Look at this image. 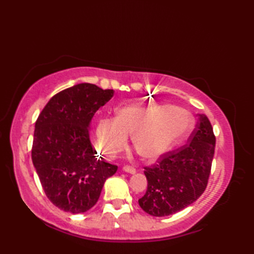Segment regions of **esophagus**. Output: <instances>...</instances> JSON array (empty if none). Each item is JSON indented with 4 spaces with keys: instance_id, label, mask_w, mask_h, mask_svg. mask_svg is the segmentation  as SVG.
Wrapping results in <instances>:
<instances>
[{
    "instance_id": "1",
    "label": "esophagus",
    "mask_w": 254,
    "mask_h": 254,
    "mask_svg": "<svg viewBox=\"0 0 254 254\" xmlns=\"http://www.w3.org/2000/svg\"><path fill=\"white\" fill-rule=\"evenodd\" d=\"M123 171L128 172V174H131V175H134L136 172V169L134 168V167H132V166H124L123 167Z\"/></svg>"
}]
</instances>
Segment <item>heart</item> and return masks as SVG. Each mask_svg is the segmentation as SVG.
Masks as SVG:
<instances>
[{"label":"heart","mask_w":254,"mask_h":254,"mask_svg":"<svg viewBox=\"0 0 254 254\" xmlns=\"http://www.w3.org/2000/svg\"><path fill=\"white\" fill-rule=\"evenodd\" d=\"M190 113L167 104L127 106L117 112L116 119H102L96 130L97 147L109 158H115L127 145H132L145 160H156L168 153L192 127Z\"/></svg>","instance_id":"obj_1"}]
</instances>
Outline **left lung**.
Here are the masks:
<instances>
[{
	"label": "left lung",
	"mask_w": 254,
	"mask_h": 254,
	"mask_svg": "<svg viewBox=\"0 0 254 254\" xmlns=\"http://www.w3.org/2000/svg\"><path fill=\"white\" fill-rule=\"evenodd\" d=\"M215 143L208 118L198 115L197 126L188 144L166 153L156 164L144 167L147 190L138 199L144 212L156 217L168 216L196 201L207 187Z\"/></svg>",
	"instance_id": "1"
}]
</instances>
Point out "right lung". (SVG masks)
<instances>
[{"label": "right lung", "instance_id": "add662e5", "mask_svg": "<svg viewBox=\"0 0 254 254\" xmlns=\"http://www.w3.org/2000/svg\"><path fill=\"white\" fill-rule=\"evenodd\" d=\"M112 96L94 84L74 85L53 96L37 119L32 164L47 197L64 212H87L118 170L97 159L89 139L91 119Z\"/></svg>", "mask_w": 254, "mask_h": 254}]
</instances>
